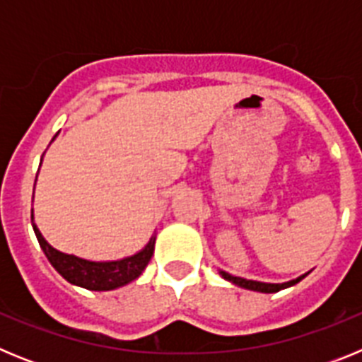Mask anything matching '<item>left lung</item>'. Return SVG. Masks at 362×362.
Masks as SVG:
<instances>
[{
  "mask_svg": "<svg viewBox=\"0 0 362 362\" xmlns=\"http://www.w3.org/2000/svg\"><path fill=\"white\" fill-rule=\"evenodd\" d=\"M221 276L225 277L226 281H230V283L238 284V286H241V288H246V290H254V292H264V293H274V292H279V290L283 288H288V286H292V284L299 283L300 279H305V276L297 277V279L293 281H288V283H281V284H272V283H259V281H248V279H243V277H233L230 276V274H226V272H221Z\"/></svg>",
  "mask_w": 362,
  "mask_h": 362,
  "instance_id": "left-lung-1",
  "label": "left lung"
}]
</instances>
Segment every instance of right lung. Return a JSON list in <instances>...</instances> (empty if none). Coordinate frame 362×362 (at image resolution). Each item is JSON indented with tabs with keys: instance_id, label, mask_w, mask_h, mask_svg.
Here are the masks:
<instances>
[{
	"instance_id": "1",
	"label": "right lung",
	"mask_w": 362,
	"mask_h": 362,
	"mask_svg": "<svg viewBox=\"0 0 362 362\" xmlns=\"http://www.w3.org/2000/svg\"><path fill=\"white\" fill-rule=\"evenodd\" d=\"M32 226H34V232H36L41 250L45 252L50 264L69 283L86 290L105 292V290H114L123 286V284H129L130 281L141 276L143 270H145L153 255V243L156 241L152 238L148 245L139 254L132 255V257L121 259V261H108V263H94V261H86V259H79L76 255L57 252L56 248H52L49 243L45 241L43 235H41V232L34 223H32Z\"/></svg>"
}]
</instances>
